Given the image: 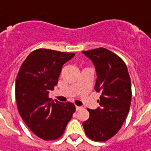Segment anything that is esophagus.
I'll list each match as a JSON object with an SVG mask.
<instances>
[{"label":"esophagus","mask_w":151,"mask_h":151,"mask_svg":"<svg viewBox=\"0 0 151 151\" xmlns=\"http://www.w3.org/2000/svg\"><path fill=\"white\" fill-rule=\"evenodd\" d=\"M76 111H78L80 109H81V107H78V106H76Z\"/></svg>","instance_id":"34e87169"}]
</instances>
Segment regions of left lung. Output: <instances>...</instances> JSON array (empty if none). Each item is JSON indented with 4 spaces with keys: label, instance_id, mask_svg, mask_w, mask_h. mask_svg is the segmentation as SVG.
Wrapping results in <instances>:
<instances>
[{
    "label": "left lung",
    "instance_id": "8db88e82",
    "mask_svg": "<svg viewBox=\"0 0 151 151\" xmlns=\"http://www.w3.org/2000/svg\"><path fill=\"white\" fill-rule=\"evenodd\" d=\"M92 61L97 76L95 90L101 92L95 110L83 122L86 134L95 141H106L120 129L130 107L131 81L124 60L104 48L82 52Z\"/></svg>",
    "mask_w": 151,
    "mask_h": 151
}]
</instances>
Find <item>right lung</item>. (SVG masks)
Here are the masks:
<instances>
[{
    "mask_svg": "<svg viewBox=\"0 0 151 151\" xmlns=\"http://www.w3.org/2000/svg\"><path fill=\"white\" fill-rule=\"evenodd\" d=\"M74 56V53L34 50L17 74L15 93L18 113L30 130L44 140L60 138L76 111L71 102L49 97L50 91L58 83L62 66Z\"/></svg>",
    "mask_w": 151,
    "mask_h": 151,
    "instance_id": "add662e5",
    "label": "right lung"
}]
</instances>
